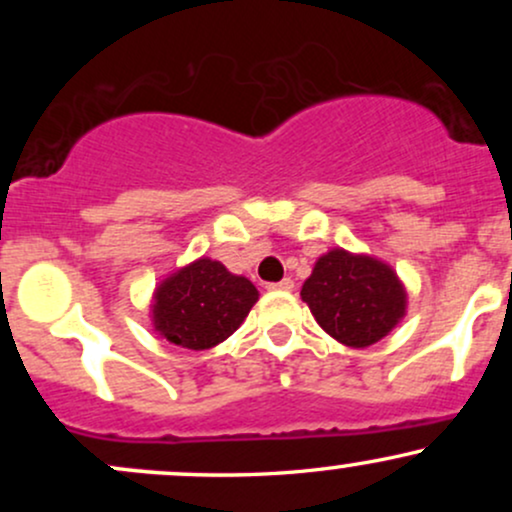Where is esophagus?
I'll return each mask as SVG.
<instances>
[{
  "label": "esophagus",
  "mask_w": 512,
  "mask_h": 512,
  "mask_svg": "<svg viewBox=\"0 0 512 512\" xmlns=\"http://www.w3.org/2000/svg\"><path fill=\"white\" fill-rule=\"evenodd\" d=\"M267 291H293V279H281L276 284H267Z\"/></svg>",
  "instance_id": "1"
}]
</instances>
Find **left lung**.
<instances>
[{"instance_id":"8db88e82","label":"left lung","mask_w":512,"mask_h":512,"mask_svg":"<svg viewBox=\"0 0 512 512\" xmlns=\"http://www.w3.org/2000/svg\"><path fill=\"white\" fill-rule=\"evenodd\" d=\"M301 298L330 337L366 349L387 337L407 315V289L390 264L332 248L317 257Z\"/></svg>"}]
</instances>
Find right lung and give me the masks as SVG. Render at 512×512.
<instances>
[{"label": "right lung", "mask_w": 512, "mask_h": 512, "mask_svg": "<svg viewBox=\"0 0 512 512\" xmlns=\"http://www.w3.org/2000/svg\"><path fill=\"white\" fill-rule=\"evenodd\" d=\"M260 298L250 279L231 274L219 260H199L175 269L151 296V325L158 337L204 351L226 342Z\"/></svg>", "instance_id": "1"}]
</instances>
